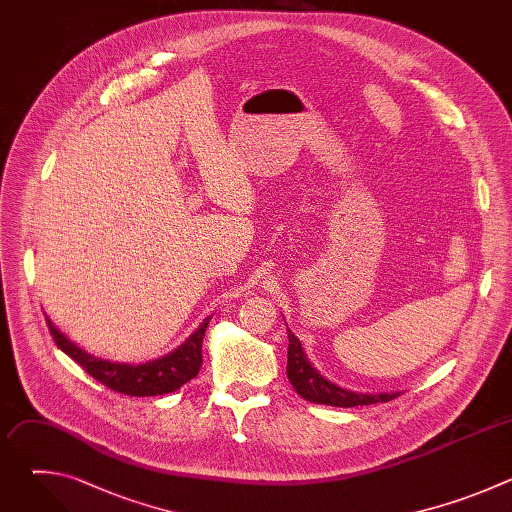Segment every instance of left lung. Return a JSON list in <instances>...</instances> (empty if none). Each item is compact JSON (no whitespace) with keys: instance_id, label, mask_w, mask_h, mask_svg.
Instances as JSON below:
<instances>
[{"instance_id":"left-lung-1","label":"left lung","mask_w":512,"mask_h":512,"mask_svg":"<svg viewBox=\"0 0 512 512\" xmlns=\"http://www.w3.org/2000/svg\"><path fill=\"white\" fill-rule=\"evenodd\" d=\"M287 379L294 385L298 395H302L310 403H320V405H332V407H358V405H373V403H387L399 393H354L348 389H342L328 379H324L316 367H312L302 342L294 336L287 328Z\"/></svg>"}]
</instances>
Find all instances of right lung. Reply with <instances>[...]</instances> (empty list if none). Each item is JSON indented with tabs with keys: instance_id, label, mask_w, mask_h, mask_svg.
I'll use <instances>...</instances> for the list:
<instances>
[{
	"instance_id": "add662e5",
	"label": "right lung",
	"mask_w": 512,
	"mask_h": 512,
	"mask_svg": "<svg viewBox=\"0 0 512 512\" xmlns=\"http://www.w3.org/2000/svg\"><path fill=\"white\" fill-rule=\"evenodd\" d=\"M208 322H210V316L204 318V322L176 350L150 362L127 364V362L103 360L85 352L75 342H70L50 322V318H46L48 330L56 346L64 354H68L72 360L79 362L81 367L101 385L129 397H154V395L174 393L176 389L186 385L190 379H194L202 364V338L208 328Z\"/></svg>"
}]
</instances>
